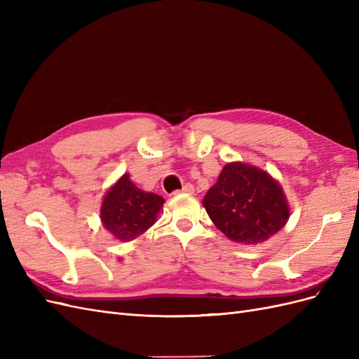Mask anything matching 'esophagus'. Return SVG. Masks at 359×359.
<instances>
[{
    "mask_svg": "<svg viewBox=\"0 0 359 359\" xmlns=\"http://www.w3.org/2000/svg\"><path fill=\"white\" fill-rule=\"evenodd\" d=\"M181 193H187V194H193L194 193V187L191 186V184H186L181 190H177L175 194H181Z\"/></svg>",
    "mask_w": 359,
    "mask_h": 359,
    "instance_id": "obj_1",
    "label": "esophagus"
}]
</instances>
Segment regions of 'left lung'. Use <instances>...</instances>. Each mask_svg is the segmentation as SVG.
<instances>
[{
	"label": "left lung",
	"instance_id": "1",
	"mask_svg": "<svg viewBox=\"0 0 359 359\" xmlns=\"http://www.w3.org/2000/svg\"><path fill=\"white\" fill-rule=\"evenodd\" d=\"M202 205L217 229L243 245L268 241L290 217L280 182L266 170L244 161L224 165Z\"/></svg>",
	"mask_w": 359,
	"mask_h": 359
}]
</instances>
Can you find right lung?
<instances>
[{
	"instance_id": "1",
	"label": "right lung",
	"mask_w": 359,
	"mask_h": 359,
	"mask_svg": "<svg viewBox=\"0 0 359 359\" xmlns=\"http://www.w3.org/2000/svg\"><path fill=\"white\" fill-rule=\"evenodd\" d=\"M163 203L161 196L137 189L128 173H124L104 194L100 222L114 240L133 241L157 222Z\"/></svg>"
}]
</instances>
